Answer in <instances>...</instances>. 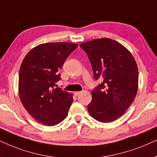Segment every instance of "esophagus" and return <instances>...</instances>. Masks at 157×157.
Segmentation results:
<instances>
[{"label": "esophagus", "mask_w": 157, "mask_h": 157, "mask_svg": "<svg viewBox=\"0 0 157 157\" xmlns=\"http://www.w3.org/2000/svg\"><path fill=\"white\" fill-rule=\"evenodd\" d=\"M81 93H82V92H81V91H76V92H75L74 94H75V95L77 96V95H79Z\"/></svg>", "instance_id": "34e87169"}]
</instances>
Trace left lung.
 Instances as JSON below:
<instances>
[{
  "label": "left lung",
  "mask_w": 157,
  "mask_h": 157,
  "mask_svg": "<svg viewBox=\"0 0 157 157\" xmlns=\"http://www.w3.org/2000/svg\"><path fill=\"white\" fill-rule=\"evenodd\" d=\"M96 80L102 82L92 91L87 110L100 122H112L130 107L138 91L139 72L132 54L116 41L101 38L81 44Z\"/></svg>",
  "instance_id": "1"
}]
</instances>
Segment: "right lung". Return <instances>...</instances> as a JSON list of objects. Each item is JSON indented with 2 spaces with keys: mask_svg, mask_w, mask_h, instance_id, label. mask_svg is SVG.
Here are the masks:
<instances>
[{
  "mask_svg": "<svg viewBox=\"0 0 157 157\" xmlns=\"http://www.w3.org/2000/svg\"><path fill=\"white\" fill-rule=\"evenodd\" d=\"M77 47L69 42L41 44L26 54L21 65V101L29 113L45 126H55L67 116L72 94L56 87V82L61 80L59 69Z\"/></svg>",
  "mask_w": 157,
  "mask_h": 157,
  "instance_id": "obj_1",
  "label": "right lung"
}]
</instances>
